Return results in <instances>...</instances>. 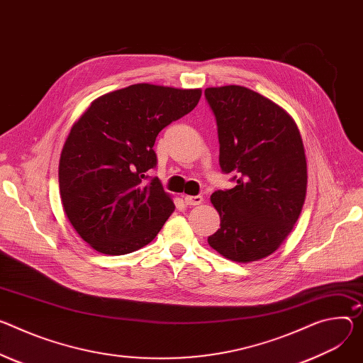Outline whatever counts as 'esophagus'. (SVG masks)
I'll use <instances>...</instances> for the list:
<instances>
[{
    "label": "esophagus",
    "instance_id": "1",
    "mask_svg": "<svg viewBox=\"0 0 363 363\" xmlns=\"http://www.w3.org/2000/svg\"><path fill=\"white\" fill-rule=\"evenodd\" d=\"M184 201L186 206H200L204 203L201 195H184Z\"/></svg>",
    "mask_w": 363,
    "mask_h": 363
}]
</instances>
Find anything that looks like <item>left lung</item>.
Here are the masks:
<instances>
[{"label":"left lung","mask_w":363,"mask_h":363,"mask_svg":"<svg viewBox=\"0 0 363 363\" xmlns=\"http://www.w3.org/2000/svg\"><path fill=\"white\" fill-rule=\"evenodd\" d=\"M204 94L217 120L221 171L235 172L238 184L211 195L220 228L208 245L233 262L260 260L284 243L306 201L300 130L282 107L246 86Z\"/></svg>","instance_id":"1"}]
</instances>
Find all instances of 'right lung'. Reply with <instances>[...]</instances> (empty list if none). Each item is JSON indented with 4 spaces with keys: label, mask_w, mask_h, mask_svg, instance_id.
Returning <instances> with one entry per match:
<instances>
[{
    "label": "right lung",
    "mask_w": 363,
    "mask_h": 363,
    "mask_svg": "<svg viewBox=\"0 0 363 363\" xmlns=\"http://www.w3.org/2000/svg\"><path fill=\"white\" fill-rule=\"evenodd\" d=\"M203 91L135 84L98 96L72 125L59 159L65 214L104 255L149 245L174 213L157 178L153 145L162 128L195 108Z\"/></svg>",
    "instance_id": "1"
}]
</instances>
